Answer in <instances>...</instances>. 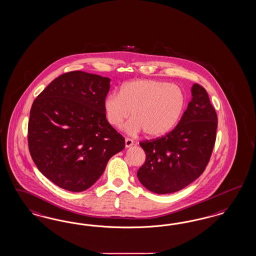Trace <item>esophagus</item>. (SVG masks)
Wrapping results in <instances>:
<instances>
[{
    "mask_svg": "<svg viewBox=\"0 0 256 256\" xmlns=\"http://www.w3.org/2000/svg\"><path fill=\"white\" fill-rule=\"evenodd\" d=\"M133 142L132 140V139H128V138H126V140H124V144H126V148H130L132 146Z\"/></svg>",
    "mask_w": 256,
    "mask_h": 256,
    "instance_id": "1",
    "label": "esophagus"
}]
</instances>
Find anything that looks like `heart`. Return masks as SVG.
Wrapping results in <instances>:
<instances>
[{"mask_svg":"<svg viewBox=\"0 0 256 256\" xmlns=\"http://www.w3.org/2000/svg\"><path fill=\"white\" fill-rule=\"evenodd\" d=\"M186 96L176 85L155 80H134L124 84L120 92H112L104 100L106 121L114 128L126 124L128 134L144 130L150 137L171 132L184 112Z\"/></svg>","mask_w":256,"mask_h":256,"instance_id":"1","label":"heart"}]
</instances>
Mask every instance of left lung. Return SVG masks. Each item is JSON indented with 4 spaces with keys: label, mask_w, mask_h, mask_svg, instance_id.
Instances as JSON below:
<instances>
[{
    "label": "left lung",
    "mask_w": 256,
    "mask_h": 256,
    "mask_svg": "<svg viewBox=\"0 0 256 256\" xmlns=\"http://www.w3.org/2000/svg\"><path fill=\"white\" fill-rule=\"evenodd\" d=\"M191 92L192 99L176 128L160 138L140 142L146 162L137 176L150 192L180 191L200 176L209 162L218 116L202 86L196 83Z\"/></svg>",
    "instance_id": "left-lung-1"
}]
</instances>
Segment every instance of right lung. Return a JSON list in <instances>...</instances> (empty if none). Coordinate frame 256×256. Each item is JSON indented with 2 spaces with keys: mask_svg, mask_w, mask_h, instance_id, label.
<instances>
[{
  "mask_svg": "<svg viewBox=\"0 0 256 256\" xmlns=\"http://www.w3.org/2000/svg\"><path fill=\"white\" fill-rule=\"evenodd\" d=\"M110 88L108 78L74 70L53 80L33 102L29 151L38 169L62 189L87 190L124 148L104 112Z\"/></svg>",
  "mask_w": 256,
  "mask_h": 256,
  "instance_id": "right-lung-1",
  "label": "right lung"
}]
</instances>
